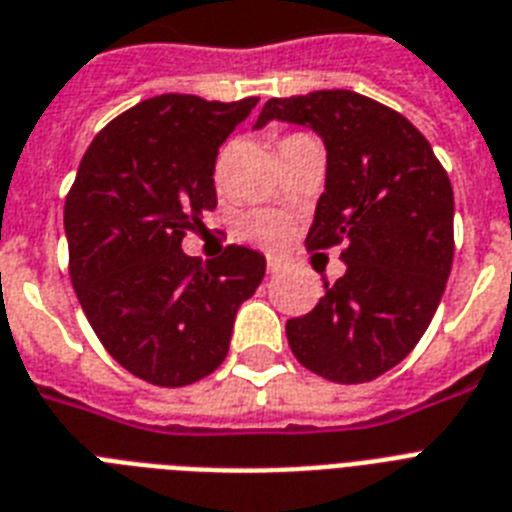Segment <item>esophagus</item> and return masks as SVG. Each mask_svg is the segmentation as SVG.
Returning a JSON list of instances; mask_svg holds the SVG:
<instances>
[{"label":"esophagus","instance_id":"obj_1","mask_svg":"<svg viewBox=\"0 0 512 512\" xmlns=\"http://www.w3.org/2000/svg\"><path fill=\"white\" fill-rule=\"evenodd\" d=\"M284 268H287V263H284L281 257L268 255V273H271V276H276V273H281V271H284Z\"/></svg>","mask_w":512,"mask_h":512}]
</instances>
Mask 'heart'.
I'll use <instances>...</instances> for the list:
<instances>
[{
    "instance_id": "heart-1",
    "label": "heart",
    "mask_w": 512,
    "mask_h": 512,
    "mask_svg": "<svg viewBox=\"0 0 512 512\" xmlns=\"http://www.w3.org/2000/svg\"><path fill=\"white\" fill-rule=\"evenodd\" d=\"M241 233L252 241H260V244H268V247H276L281 241L287 239L289 225L287 220L276 212H252V215L244 217L241 223Z\"/></svg>"
}]
</instances>
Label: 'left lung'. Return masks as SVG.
<instances>
[{"label": "left lung", "instance_id": "left-lung-1", "mask_svg": "<svg viewBox=\"0 0 512 512\" xmlns=\"http://www.w3.org/2000/svg\"><path fill=\"white\" fill-rule=\"evenodd\" d=\"M308 127L327 148V183L308 249L345 244V276L287 340L305 369L356 385L404 361L436 313L454 257V193L433 148L409 119L350 90L271 98L268 122Z\"/></svg>", "mask_w": 512, "mask_h": 512}]
</instances>
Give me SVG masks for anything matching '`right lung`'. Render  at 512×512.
<instances>
[{"instance_id":"1","label":"right lung","mask_w":512,"mask_h":512,"mask_svg":"<svg viewBox=\"0 0 512 512\" xmlns=\"http://www.w3.org/2000/svg\"><path fill=\"white\" fill-rule=\"evenodd\" d=\"M257 98L156 95L106 124L66 196L68 273L103 348L140 380L183 388L223 364L233 319L265 276L255 249L201 265L188 228L217 207V148Z\"/></svg>"}]
</instances>
